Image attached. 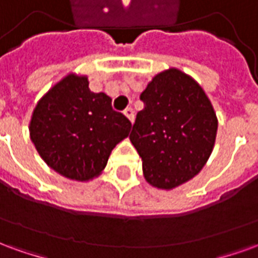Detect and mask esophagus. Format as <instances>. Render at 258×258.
I'll return each instance as SVG.
<instances>
[{
	"instance_id": "34e87169",
	"label": "esophagus",
	"mask_w": 258,
	"mask_h": 258,
	"mask_svg": "<svg viewBox=\"0 0 258 258\" xmlns=\"http://www.w3.org/2000/svg\"><path fill=\"white\" fill-rule=\"evenodd\" d=\"M123 113H124V116L128 118L131 123H134V118H135L134 117V110H133L131 107H127V109H125Z\"/></svg>"
}]
</instances>
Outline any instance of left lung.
I'll return each mask as SVG.
<instances>
[{
    "label": "left lung",
    "instance_id": "left-lung-1",
    "mask_svg": "<svg viewBox=\"0 0 258 258\" xmlns=\"http://www.w3.org/2000/svg\"><path fill=\"white\" fill-rule=\"evenodd\" d=\"M144 109L130 134L146 182L170 190L202 171L216 144L218 118L199 83L177 68L157 73L141 94Z\"/></svg>",
    "mask_w": 258,
    "mask_h": 258
}]
</instances>
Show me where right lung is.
<instances>
[{"label":"right lung","instance_id":"obj_1","mask_svg":"<svg viewBox=\"0 0 258 258\" xmlns=\"http://www.w3.org/2000/svg\"><path fill=\"white\" fill-rule=\"evenodd\" d=\"M85 74L69 73L40 98L29 133L38 155L62 177L88 182L99 177L130 120L112 109L105 92H92Z\"/></svg>","mask_w":258,"mask_h":258}]
</instances>
